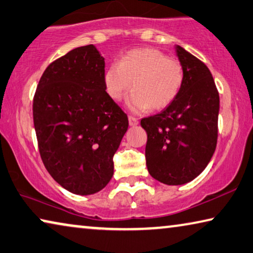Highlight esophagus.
Listing matches in <instances>:
<instances>
[{
	"instance_id": "1",
	"label": "esophagus",
	"mask_w": 253,
	"mask_h": 253,
	"mask_svg": "<svg viewBox=\"0 0 253 253\" xmlns=\"http://www.w3.org/2000/svg\"><path fill=\"white\" fill-rule=\"evenodd\" d=\"M128 120H129V125L130 126L138 125V119L134 117V116H128Z\"/></svg>"
}]
</instances>
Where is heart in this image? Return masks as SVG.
<instances>
[{
	"instance_id": "heart-1",
	"label": "heart",
	"mask_w": 253,
	"mask_h": 253,
	"mask_svg": "<svg viewBox=\"0 0 253 253\" xmlns=\"http://www.w3.org/2000/svg\"><path fill=\"white\" fill-rule=\"evenodd\" d=\"M103 86L108 97L119 101L131 92L128 106L133 111L161 110L170 106L181 92L184 71L179 61L168 58L162 51L137 48L124 54L117 64L103 73Z\"/></svg>"
}]
</instances>
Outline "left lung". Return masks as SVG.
I'll return each instance as SVG.
<instances>
[{
  "label": "left lung",
  "mask_w": 253,
  "mask_h": 253,
  "mask_svg": "<svg viewBox=\"0 0 253 253\" xmlns=\"http://www.w3.org/2000/svg\"><path fill=\"white\" fill-rule=\"evenodd\" d=\"M175 51L184 71L181 92L162 112L141 120L147 133V170L170 186L191 181L210 163L217 144L219 111L208 67L182 47Z\"/></svg>",
  "instance_id": "obj_1"
}]
</instances>
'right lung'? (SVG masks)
I'll use <instances>...</instances> for the list:
<instances>
[{
	"mask_svg": "<svg viewBox=\"0 0 253 253\" xmlns=\"http://www.w3.org/2000/svg\"><path fill=\"white\" fill-rule=\"evenodd\" d=\"M105 58L93 45L78 47L47 66L33 115L39 153L56 182L76 195L105 188L127 115L103 86Z\"/></svg>",
	"mask_w": 253,
	"mask_h": 253,
	"instance_id": "obj_1",
	"label": "right lung"
}]
</instances>
